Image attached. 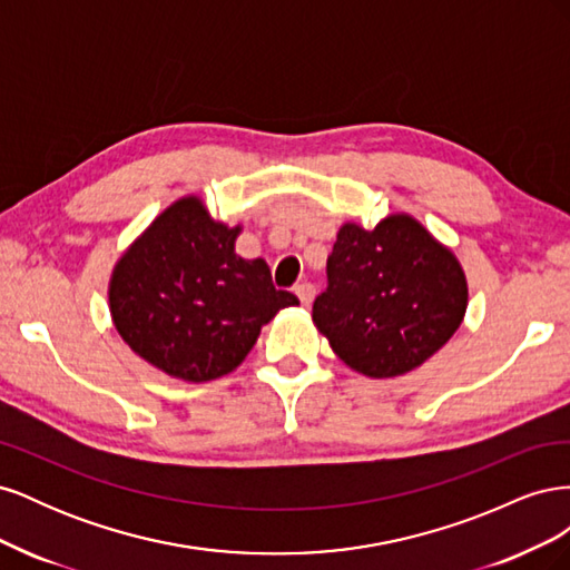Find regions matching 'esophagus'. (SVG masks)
<instances>
[{
    "mask_svg": "<svg viewBox=\"0 0 570 570\" xmlns=\"http://www.w3.org/2000/svg\"><path fill=\"white\" fill-rule=\"evenodd\" d=\"M295 295L299 297L302 306H308V304L314 302L316 289H314V285H312V283H302V285H297V287H295Z\"/></svg>",
    "mask_w": 570,
    "mask_h": 570,
    "instance_id": "1",
    "label": "esophagus"
}]
</instances>
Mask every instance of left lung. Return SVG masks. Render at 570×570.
<instances>
[{
  "label": "left lung",
  "instance_id": "obj_1",
  "mask_svg": "<svg viewBox=\"0 0 570 570\" xmlns=\"http://www.w3.org/2000/svg\"><path fill=\"white\" fill-rule=\"evenodd\" d=\"M465 306L469 283L454 252L413 216L390 214L373 230L340 228L312 316L352 371L396 377L450 342Z\"/></svg>",
  "mask_w": 570,
  "mask_h": 570
}]
</instances>
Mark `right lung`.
<instances>
[{
    "label": "right lung",
    "instance_id": "obj_1",
    "mask_svg": "<svg viewBox=\"0 0 570 570\" xmlns=\"http://www.w3.org/2000/svg\"><path fill=\"white\" fill-rule=\"evenodd\" d=\"M239 226L214 220L199 197L168 206L118 258L109 312L147 364L185 383L228 375L262 327L299 299L275 289L264 258L235 254Z\"/></svg>",
    "mask_w": 570,
    "mask_h": 570
}]
</instances>
